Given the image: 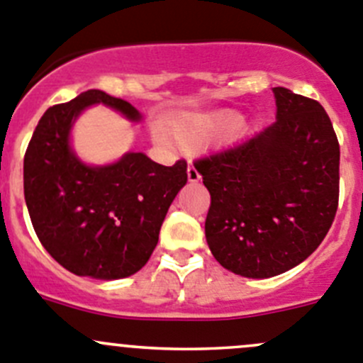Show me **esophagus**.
<instances>
[{
	"label": "esophagus",
	"instance_id": "obj_1",
	"mask_svg": "<svg viewBox=\"0 0 363 363\" xmlns=\"http://www.w3.org/2000/svg\"><path fill=\"white\" fill-rule=\"evenodd\" d=\"M188 181L189 182H199L200 181V174L193 164H188Z\"/></svg>",
	"mask_w": 363,
	"mask_h": 363
}]
</instances>
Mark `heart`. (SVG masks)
<instances>
[{"mask_svg":"<svg viewBox=\"0 0 363 363\" xmlns=\"http://www.w3.org/2000/svg\"><path fill=\"white\" fill-rule=\"evenodd\" d=\"M239 124V117L232 111L218 113H189L172 124V136L184 149L193 150L207 145L213 140L227 135Z\"/></svg>","mask_w":363,"mask_h":363,"instance_id":"heart-1","label":"heart"}]
</instances>
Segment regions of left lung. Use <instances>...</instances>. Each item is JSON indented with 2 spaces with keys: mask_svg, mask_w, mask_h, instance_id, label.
Instances as JSON below:
<instances>
[{
  "mask_svg": "<svg viewBox=\"0 0 363 363\" xmlns=\"http://www.w3.org/2000/svg\"><path fill=\"white\" fill-rule=\"evenodd\" d=\"M273 94V124L193 163L211 193V253L246 279H269L303 262L339 206L340 149L325 108L289 88Z\"/></svg>",
  "mask_w": 363,
  "mask_h": 363,
  "instance_id": "1",
  "label": "left lung"
}]
</instances>
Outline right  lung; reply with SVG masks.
Wrapping results in <instances>:
<instances>
[{
	"label": "right lung",
	"mask_w": 363,
	"mask_h": 363,
	"mask_svg": "<svg viewBox=\"0 0 363 363\" xmlns=\"http://www.w3.org/2000/svg\"><path fill=\"white\" fill-rule=\"evenodd\" d=\"M94 104L133 122L142 118L128 101L101 90L49 108L24 154V200L37 238L56 262L74 275L117 280L150 259L168 207L188 181V164L163 167L143 152L104 167L83 163L70 147V129Z\"/></svg>",
	"instance_id": "add662e5"
}]
</instances>
